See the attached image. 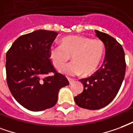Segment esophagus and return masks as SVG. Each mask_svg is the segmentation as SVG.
Masks as SVG:
<instances>
[{"label": "esophagus", "instance_id": "obj_1", "mask_svg": "<svg viewBox=\"0 0 133 133\" xmlns=\"http://www.w3.org/2000/svg\"><path fill=\"white\" fill-rule=\"evenodd\" d=\"M68 80H69V84H72V83H73L74 81V80L73 78H68Z\"/></svg>", "mask_w": 133, "mask_h": 133}]
</instances>
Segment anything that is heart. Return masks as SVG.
Returning <instances> with one entry per match:
<instances>
[{"label":"heart","mask_w":133,"mask_h":133,"mask_svg":"<svg viewBox=\"0 0 133 133\" xmlns=\"http://www.w3.org/2000/svg\"><path fill=\"white\" fill-rule=\"evenodd\" d=\"M105 52L104 44L100 39L84 36H68L61 40V45L52 44L49 57L57 69L64 65L68 60L72 62L61 69L60 71L69 76H89L97 70Z\"/></svg>","instance_id":"heart-1"}]
</instances>
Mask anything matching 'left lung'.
Wrapping results in <instances>:
<instances>
[{
	"label": "left lung",
	"instance_id": "8db88e82",
	"mask_svg": "<svg viewBox=\"0 0 133 133\" xmlns=\"http://www.w3.org/2000/svg\"><path fill=\"white\" fill-rule=\"evenodd\" d=\"M97 37L104 44L103 64L94 75L79 80L84 91L74 97L76 105L89 110H98L108 105L116 97L123 81L126 64L123 47L116 39L96 30Z\"/></svg>",
	"mask_w": 133,
	"mask_h": 133
}]
</instances>
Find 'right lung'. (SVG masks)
<instances>
[{
  "instance_id": "right-lung-1",
  "label": "right lung",
  "mask_w": 133,
  "mask_h": 133,
  "mask_svg": "<svg viewBox=\"0 0 133 133\" xmlns=\"http://www.w3.org/2000/svg\"><path fill=\"white\" fill-rule=\"evenodd\" d=\"M57 35L54 31H34L19 37L6 53L7 84L14 98L28 110L53 107L59 89L69 85L49 59V49ZM50 72L55 75L46 77Z\"/></svg>"
}]
</instances>
